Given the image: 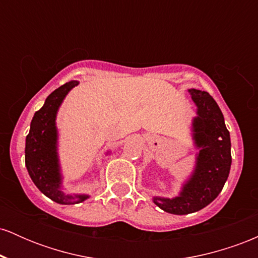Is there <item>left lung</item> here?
Wrapping results in <instances>:
<instances>
[{
	"label": "left lung",
	"mask_w": 258,
	"mask_h": 258,
	"mask_svg": "<svg viewBox=\"0 0 258 258\" xmlns=\"http://www.w3.org/2000/svg\"><path fill=\"white\" fill-rule=\"evenodd\" d=\"M188 92L198 108L191 123L194 144L199 149L195 167L178 197L153 198L156 206L173 215L193 214L212 203L223 189L232 165L230 136L220 106L205 91Z\"/></svg>",
	"instance_id": "obj_1"
}]
</instances>
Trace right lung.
I'll list each match as a JSON object with an SVG mask.
<instances>
[{
	"label": "right lung",
	"mask_w": 258,
	"mask_h": 258,
	"mask_svg": "<svg viewBox=\"0 0 258 258\" xmlns=\"http://www.w3.org/2000/svg\"><path fill=\"white\" fill-rule=\"evenodd\" d=\"M79 81L67 82L53 91L40 110L35 112L25 142V165L32 182L47 198L61 205H74L90 198L86 194H65L61 190L58 158V130L55 119L59 106Z\"/></svg>",
	"instance_id": "obj_1"
}]
</instances>
